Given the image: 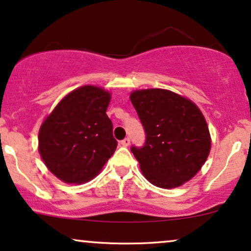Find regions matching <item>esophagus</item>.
Here are the masks:
<instances>
[{"mask_svg": "<svg viewBox=\"0 0 251 251\" xmlns=\"http://www.w3.org/2000/svg\"><path fill=\"white\" fill-rule=\"evenodd\" d=\"M129 144H130V140H129L128 137L125 138V140L121 141V146H123V147H128Z\"/></svg>", "mask_w": 251, "mask_h": 251, "instance_id": "esophagus-1", "label": "esophagus"}]
</instances>
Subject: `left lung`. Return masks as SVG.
<instances>
[{
  "instance_id": "1",
  "label": "left lung",
  "mask_w": 251,
  "mask_h": 251,
  "mask_svg": "<svg viewBox=\"0 0 251 251\" xmlns=\"http://www.w3.org/2000/svg\"><path fill=\"white\" fill-rule=\"evenodd\" d=\"M130 101L147 134L143 148H131L144 177L163 189L193 178L211 149L200 108L187 97L160 88L131 91Z\"/></svg>"
}]
</instances>
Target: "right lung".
<instances>
[{"label":"right lung","instance_id":"add662e5","mask_svg":"<svg viewBox=\"0 0 251 251\" xmlns=\"http://www.w3.org/2000/svg\"><path fill=\"white\" fill-rule=\"evenodd\" d=\"M108 90L82 85L67 94L38 131V152L52 175L64 183L81 184L99 175L117 142L107 115Z\"/></svg>","mask_w":251,"mask_h":251}]
</instances>
